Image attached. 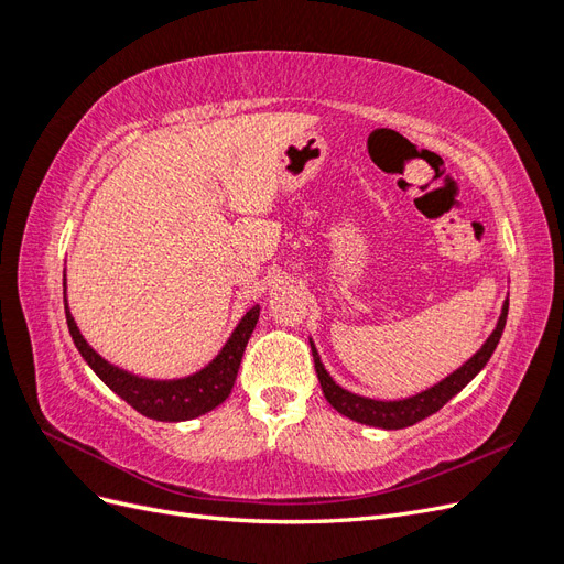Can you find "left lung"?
<instances>
[{"instance_id":"obj_1","label":"left lung","mask_w":564,"mask_h":564,"mask_svg":"<svg viewBox=\"0 0 564 564\" xmlns=\"http://www.w3.org/2000/svg\"><path fill=\"white\" fill-rule=\"evenodd\" d=\"M506 317H508V301L503 303L497 327H494V332L489 334V338L485 340L482 348L477 350L464 367H458L454 373H449L447 379H442L433 388L419 392V395L404 398V400H390V402L355 395V392L340 388L329 377V371L324 369L319 355H317V348L311 340L315 371H317V379H319L324 398H327V402L336 409L338 414H344V416H348L357 423L373 425V429L398 431V429H406V425H414V423L423 421L425 416L440 412L442 406H445L454 395H458V392L464 390L477 377V373L482 371V367L489 362L491 352L497 350V346H499V338H501L503 327H506Z\"/></svg>"}]
</instances>
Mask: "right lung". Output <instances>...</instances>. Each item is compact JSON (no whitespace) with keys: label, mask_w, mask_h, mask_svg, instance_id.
Segmentation results:
<instances>
[{"label":"right lung","mask_w":564,"mask_h":564,"mask_svg":"<svg viewBox=\"0 0 564 564\" xmlns=\"http://www.w3.org/2000/svg\"><path fill=\"white\" fill-rule=\"evenodd\" d=\"M63 301L67 329H70V336L77 350L82 352L84 362L96 371V377L112 392H117L127 404H131L135 412H141L143 416L155 421H191L212 412L220 402H226L235 386L237 369H240L249 336L261 313V305H253L251 311H247V315L240 319V324H237L235 332L226 340V346L220 348V352L204 369L191 373V377L185 379L158 381L135 377V373L119 369L110 365L106 357H100L87 344V338L79 334L75 317L70 315V308H67V299Z\"/></svg>","instance_id":"right-lung-1"}]
</instances>
